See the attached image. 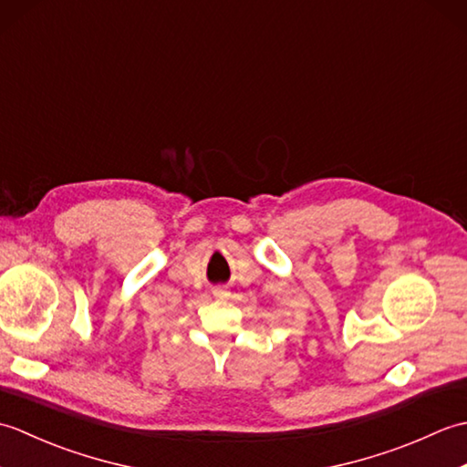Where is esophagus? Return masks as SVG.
Masks as SVG:
<instances>
[{"label":"esophagus","mask_w":467,"mask_h":467,"mask_svg":"<svg viewBox=\"0 0 467 467\" xmlns=\"http://www.w3.org/2000/svg\"><path fill=\"white\" fill-rule=\"evenodd\" d=\"M213 295L216 296V299H228V296H231V291L228 289H224V286H216V289L213 291Z\"/></svg>","instance_id":"1"}]
</instances>
